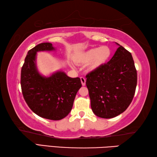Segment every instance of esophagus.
Wrapping results in <instances>:
<instances>
[{
    "instance_id": "34e87169",
    "label": "esophagus",
    "mask_w": 157,
    "mask_h": 157,
    "mask_svg": "<svg viewBox=\"0 0 157 157\" xmlns=\"http://www.w3.org/2000/svg\"><path fill=\"white\" fill-rule=\"evenodd\" d=\"M80 80H81L82 86H85V84H86V79H85V78H83V77H81Z\"/></svg>"
}]
</instances>
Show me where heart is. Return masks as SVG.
<instances>
[{
    "label": "heart",
    "instance_id": "1",
    "mask_svg": "<svg viewBox=\"0 0 157 157\" xmlns=\"http://www.w3.org/2000/svg\"><path fill=\"white\" fill-rule=\"evenodd\" d=\"M111 51L107 46L94 48L80 53L74 57V61L79 64H89V69L94 71L107 62L111 56Z\"/></svg>",
    "mask_w": 157,
    "mask_h": 157
}]
</instances>
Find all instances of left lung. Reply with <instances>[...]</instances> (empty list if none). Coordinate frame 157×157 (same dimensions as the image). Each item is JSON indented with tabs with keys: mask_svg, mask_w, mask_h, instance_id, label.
<instances>
[{
	"mask_svg": "<svg viewBox=\"0 0 157 157\" xmlns=\"http://www.w3.org/2000/svg\"><path fill=\"white\" fill-rule=\"evenodd\" d=\"M107 63L86 76V84L95 115L111 118L124 112L136 91L137 73L132 54L118 44Z\"/></svg>",
	"mask_w": 157,
	"mask_h": 157,
	"instance_id": "left-lung-1",
	"label": "left lung"
}]
</instances>
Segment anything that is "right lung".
I'll use <instances>...</instances> for the list:
<instances>
[{"label": "right lung", "instance_id": "right-lung-1", "mask_svg": "<svg viewBox=\"0 0 157 157\" xmlns=\"http://www.w3.org/2000/svg\"><path fill=\"white\" fill-rule=\"evenodd\" d=\"M50 43H41L30 50L21 68V85L23 98L30 109L42 118L59 121L68 115L78 90L80 78H72L62 71L49 77L41 75L36 63V52L52 51Z\"/></svg>", "mask_w": 157, "mask_h": 157}]
</instances>
